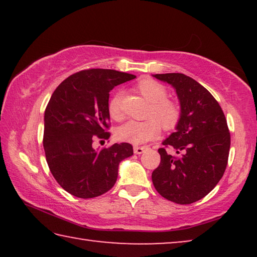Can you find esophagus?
I'll list each match as a JSON object with an SVG mask.
<instances>
[{
	"label": "esophagus",
	"instance_id": "34e87169",
	"mask_svg": "<svg viewBox=\"0 0 257 257\" xmlns=\"http://www.w3.org/2000/svg\"><path fill=\"white\" fill-rule=\"evenodd\" d=\"M146 150H149V147H146V146H135L134 147L135 154H142V153H144Z\"/></svg>",
	"mask_w": 257,
	"mask_h": 257
}]
</instances>
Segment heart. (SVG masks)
Instances as JSON below:
<instances>
[{"label":"heart","instance_id":"heart-1","mask_svg":"<svg viewBox=\"0 0 257 257\" xmlns=\"http://www.w3.org/2000/svg\"><path fill=\"white\" fill-rule=\"evenodd\" d=\"M135 89L150 102V107L144 121H129L116 130L120 141L142 145L159 136L160 125L163 130L177 127L181 118V107L176 101L168 98L165 86L152 78H144L135 85ZM108 113L115 121L123 119L121 108V94L116 93L108 101Z\"/></svg>","mask_w":257,"mask_h":257}]
</instances>
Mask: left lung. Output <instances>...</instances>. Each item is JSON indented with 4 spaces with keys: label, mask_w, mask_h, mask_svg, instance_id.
I'll list each match as a JSON object with an SVG mask.
<instances>
[{
    "label": "left lung",
    "mask_w": 257,
    "mask_h": 257,
    "mask_svg": "<svg viewBox=\"0 0 257 257\" xmlns=\"http://www.w3.org/2000/svg\"><path fill=\"white\" fill-rule=\"evenodd\" d=\"M154 77L176 88L181 118L177 132L159 149L161 161L152 181L161 196L186 205L205 197L223 176L230 150L227 119L213 95L193 78L184 73ZM168 148L176 155L167 154Z\"/></svg>",
    "instance_id": "obj_1"
}]
</instances>
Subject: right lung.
Returning <instances> with one entry per match:
<instances>
[{
	"label": "right lung",
	"instance_id": "obj_1",
	"mask_svg": "<svg viewBox=\"0 0 257 257\" xmlns=\"http://www.w3.org/2000/svg\"><path fill=\"white\" fill-rule=\"evenodd\" d=\"M136 76L111 69H86L56 87L45 108L43 146L54 179L79 198L101 196L114 186L119 163L134 154L129 143L95 151V139H108V96L114 86Z\"/></svg>",
	"mask_w": 257,
	"mask_h": 257
}]
</instances>
